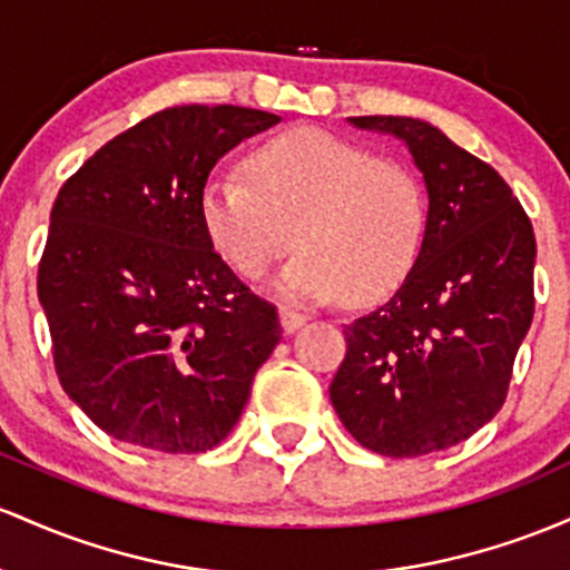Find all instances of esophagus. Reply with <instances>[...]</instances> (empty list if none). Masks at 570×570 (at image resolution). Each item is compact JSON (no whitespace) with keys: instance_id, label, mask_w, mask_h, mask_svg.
Masks as SVG:
<instances>
[{"instance_id":"34e87169","label":"esophagus","mask_w":570,"mask_h":570,"mask_svg":"<svg viewBox=\"0 0 570 570\" xmlns=\"http://www.w3.org/2000/svg\"><path fill=\"white\" fill-rule=\"evenodd\" d=\"M279 323H283L285 334H293V331H298L306 323V315L291 309V306H279Z\"/></svg>"}]
</instances>
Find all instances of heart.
<instances>
[{"instance_id":"1","label":"heart","mask_w":570,"mask_h":570,"mask_svg":"<svg viewBox=\"0 0 570 570\" xmlns=\"http://www.w3.org/2000/svg\"><path fill=\"white\" fill-rule=\"evenodd\" d=\"M245 180L209 177L204 232L239 277L258 279L287 247H302L277 291L302 302L363 306L390 296L417 261L425 194L414 171L336 134L291 129L255 145Z\"/></svg>"}]
</instances>
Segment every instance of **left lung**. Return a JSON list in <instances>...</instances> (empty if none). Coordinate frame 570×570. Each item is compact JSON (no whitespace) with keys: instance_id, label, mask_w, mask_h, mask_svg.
<instances>
[{"instance_id":"obj_1","label":"left lung","mask_w":570,"mask_h":570,"mask_svg":"<svg viewBox=\"0 0 570 570\" xmlns=\"http://www.w3.org/2000/svg\"><path fill=\"white\" fill-rule=\"evenodd\" d=\"M404 139L428 188L423 247L404 285L344 325L331 404L357 444L387 458L446 450L490 423L533 323L535 236L482 158L417 118L363 115Z\"/></svg>"}]
</instances>
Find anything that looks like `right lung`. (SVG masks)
Here are the masks:
<instances>
[{
  "instance_id": "add662e5",
  "label": "right lung",
  "mask_w": 570,
  "mask_h": 570,
  "mask_svg": "<svg viewBox=\"0 0 570 570\" xmlns=\"http://www.w3.org/2000/svg\"><path fill=\"white\" fill-rule=\"evenodd\" d=\"M277 120L166 107L61 185L37 296L61 387L107 436L194 455L239 420L283 328L217 255L199 202L217 158Z\"/></svg>"
}]
</instances>
